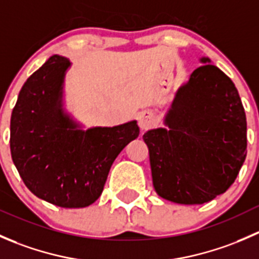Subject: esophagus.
I'll return each mask as SVG.
<instances>
[{
  "instance_id": "34e87169",
  "label": "esophagus",
  "mask_w": 259,
  "mask_h": 259,
  "mask_svg": "<svg viewBox=\"0 0 259 259\" xmlns=\"http://www.w3.org/2000/svg\"><path fill=\"white\" fill-rule=\"evenodd\" d=\"M154 117L150 111H144L138 116V124H139L140 130H146L153 125Z\"/></svg>"
}]
</instances>
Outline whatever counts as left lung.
Segmentation results:
<instances>
[{
  "instance_id": "1",
  "label": "left lung",
  "mask_w": 259,
  "mask_h": 259,
  "mask_svg": "<svg viewBox=\"0 0 259 259\" xmlns=\"http://www.w3.org/2000/svg\"><path fill=\"white\" fill-rule=\"evenodd\" d=\"M204 65L177 93L166 129L143 135L159 197L203 204L234 183L247 155V121L241 98L223 71Z\"/></svg>"
}]
</instances>
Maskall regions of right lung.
Here are the masks:
<instances>
[{
	"label": "right lung",
	"instance_id": "add662e5",
	"mask_svg": "<svg viewBox=\"0 0 259 259\" xmlns=\"http://www.w3.org/2000/svg\"><path fill=\"white\" fill-rule=\"evenodd\" d=\"M70 61L54 55L23 83L11 116V155L26 187L62 208L93 204L120 151L137 139V121L76 129L61 109Z\"/></svg>",
	"mask_w": 259,
	"mask_h": 259
}]
</instances>
